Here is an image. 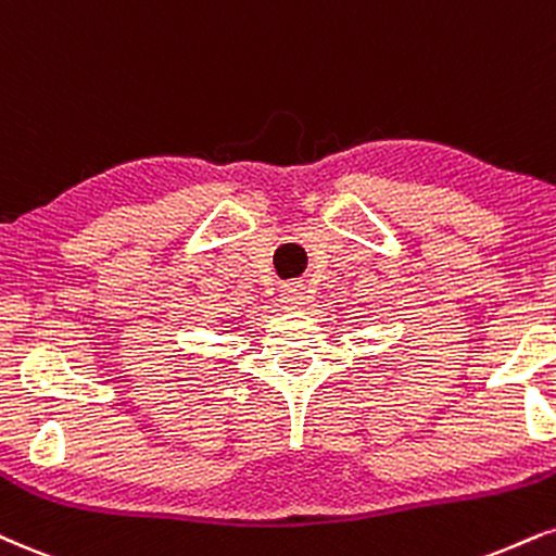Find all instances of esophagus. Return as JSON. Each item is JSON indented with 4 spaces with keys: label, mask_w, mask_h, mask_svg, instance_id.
Returning <instances> with one entry per match:
<instances>
[{
    "label": "esophagus",
    "mask_w": 556,
    "mask_h": 556,
    "mask_svg": "<svg viewBox=\"0 0 556 556\" xmlns=\"http://www.w3.org/2000/svg\"><path fill=\"white\" fill-rule=\"evenodd\" d=\"M305 287L300 282H287L282 287V303L285 307H303L305 305Z\"/></svg>",
    "instance_id": "1"
}]
</instances>
